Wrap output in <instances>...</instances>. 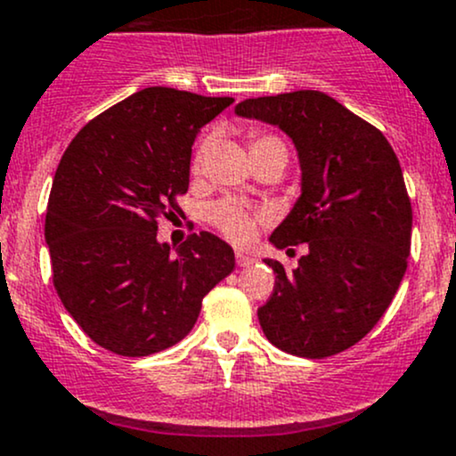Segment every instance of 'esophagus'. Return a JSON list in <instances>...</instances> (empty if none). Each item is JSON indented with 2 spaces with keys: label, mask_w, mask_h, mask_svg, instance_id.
Returning a JSON list of instances; mask_svg holds the SVG:
<instances>
[{
  "label": "esophagus",
  "mask_w": 456,
  "mask_h": 456,
  "mask_svg": "<svg viewBox=\"0 0 456 456\" xmlns=\"http://www.w3.org/2000/svg\"><path fill=\"white\" fill-rule=\"evenodd\" d=\"M236 262H238V266H251L256 260H253L251 256H247V253L238 251V253H236Z\"/></svg>",
  "instance_id": "esophagus-1"
}]
</instances>
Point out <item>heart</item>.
Instances as JSON below:
<instances>
[{
	"label": "heart",
	"instance_id": "b5f03b06",
	"mask_svg": "<svg viewBox=\"0 0 456 456\" xmlns=\"http://www.w3.org/2000/svg\"><path fill=\"white\" fill-rule=\"evenodd\" d=\"M277 143L281 142L277 140L275 135H268V133H260V131L251 133V152L260 151V148H266V146H277ZM281 146H284V143H281ZM208 148H209V140L200 142V146L196 148L194 161H191V167H194V170H199V167L203 166L205 155H208ZM208 218L212 220L214 227H218L229 240L244 244L256 236L257 223H262V220L266 218V214L247 208V205L242 203H236V200H220V203H214L212 208L208 209Z\"/></svg>",
	"mask_w": 456,
	"mask_h": 456
}]
</instances>
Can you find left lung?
Segmentation results:
<instances>
[{
    "label": "left lung",
    "instance_id": "left-lung-1",
    "mask_svg": "<svg viewBox=\"0 0 456 456\" xmlns=\"http://www.w3.org/2000/svg\"><path fill=\"white\" fill-rule=\"evenodd\" d=\"M236 113L280 126L301 164V196L271 242L308 251L292 271L265 260L277 275L257 310L262 330L292 356L345 352L380 321L409 265L413 209L400 161L376 126L321 91L248 98Z\"/></svg>",
    "mask_w": 456,
    "mask_h": 456
}]
</instances>
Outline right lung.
I'll return each instance as SVG.
<instances>
[{
	"label": "right lung",
	"mask_w": 456,
	"mask_h": 456,
	"mask_svg": "<svg viewBox=\"0 0 456 456\" xmlns=\"http://www.w3.org/2000/svg\"><path fill=\"white\" fill-rule=\"evenodd\" d=\"M233 98L148 87L94 118L56 167L45 214L52 281L100 347L151 356L190 334L203 297L236 266L209 232L170 251L159 220L188 191L191 143Z\"/></svg>",
	"instance_id": "add662e5"
}]
</instances>
